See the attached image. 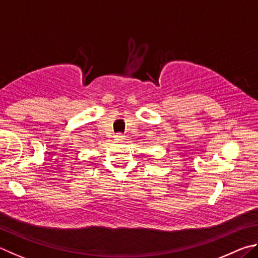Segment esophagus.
I'll return each instance as SVG.
<instances>
[{"label":"esophagus","mask_w":258,"mask_h":258,"mask_svg":"<svg viewBox=\"0 0 258 258\" xmlns=\"http://www.w3.org/2000/svg\"><path fill=\"white\" fill-rule=\"evenodd\" d=\"M115 141H123V139H124V136H123V135H122V134H116L115 135Z\"/></svg>","instance_id":"34e87169"}]
</instances>
